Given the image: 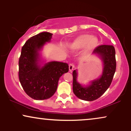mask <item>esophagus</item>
I'll list each match as a JSON object with an SVG mask.
<instances>
[{"label":"esophagus","instance_id":"1","mask_svg":"<svg viewBox=\"0 0 131 131\" xmlns=\"http://www.w3.org/2000/svg\"><path fill=\"white\" fill-rule=\"evenodd\" d=\"M74 68V65L73 64L70 63L69 64V71H72L73 70V69Z\"/></svg>","mask_w":131,"mask_h":131}]
</instances>
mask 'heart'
<instances>
[{
  "instance_id": "1",
  "label": "heart",
  "mask_w": 131,
  "mask_h": 131,
  "mask_svg": "<svg viewBox=\"0 0 131 131\" xmlns=\"http://www.w3.org/2000/svg\"><path fill=\"white\" fill-rule=\"evenodd\" d=\"M99 44V40L91 34H84L78 36L69 45V48L72 51H77L86 47V51H91L95 48Z\"/></svg>"
}]
</instances>
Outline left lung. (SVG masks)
I'll return each mask as SVG.
<instances>
[{
  "label": "left lung",
  "mask_w": 131,
  "mask_h": 131,
  "mask_svg": "<svg viewBox=\"0 0 131 131\" xmlns=\"http://www.w3.org/2000/svg\"><path fill=\"white\" fill-rule=\"evenodd\" d=\"M93 54H98L103 62V71L99 79L92 81L90 85L83 86L77 81V72H72V89L78 98L86 101L97 100L110 86L116 70L115 50L112 45H103L96 47Z\"/></svg>",
  "instance_id": "8db88e82"
}]
</instances>
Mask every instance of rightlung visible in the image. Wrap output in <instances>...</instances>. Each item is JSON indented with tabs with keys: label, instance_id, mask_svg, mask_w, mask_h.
Here are the masks:
<instances>
[{
	"label": "right lung",
	"instance_id": "add662e5",
	"mask_svg": "<svg viewBox=\"0 0 131 131\" xmlns=\"http://www.w3.org/2000/svg\"><path fill=\"white\" fill-rule=\"evenodd\" d=\"M52 34L43 32L29 38L21 48L19 60V79L26 94L34 100H42L52 97L57 90L58 82L68 72L66 63L51 62L39 64L40 50L50 42Z\"/></svg>",
	"mask_w": 131,
	"mask_h": 131
}]
</instances>
